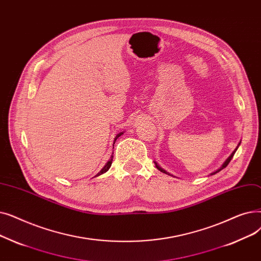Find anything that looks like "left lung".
<instances>
[{
    "mask_svg": "<svg viewBox=\"0 0 261 261\" xmlns=\"http://www.w3.org/2000/svg\"><path fill=\"white\" fill-rule=\"evenodd\" d=\"M239 144H240V143H239ZM237 148H238V147H237ZM237 148H236V150H234V151H233V152H232V154H231V155H230V156H229V157H228V158H227V159H226V161H225V163H224V164H223V166H222V167H221V168H220V169H219V170H217V171H216V172H214V173H212V175H214V174H216V173H218V172H219V171H221V170H223V169H224V168H225V167H227V165H228V164H229V163H230V160H231V158H232V157H233V155H234V153H236V151H237ZM155 164H156V163H155ZM156 167H157V169H158V170H159V171H160V172H163V173H166V174H168V172H166V171H165V170H164V169H161V168H160V167H159V166H157V164H156ZM169 175H170V174H169Z\"/></svg>",
    "mask_w": 261,
    "mask_h": 261,
    "instance_id": "obj_1",
    "label": "left lung"
}]
</instances>
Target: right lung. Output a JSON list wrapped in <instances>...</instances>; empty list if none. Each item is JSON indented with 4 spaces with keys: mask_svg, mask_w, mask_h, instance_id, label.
I'll return each mask as SVG.
<instances>
[{
    "mask_svg": "<svg viewBox=\"0 0 261 261\" xmlns=\"http://www.w3.org/2000/svg\"><path fill=\"white\" fill-rule=\"evenodd\" d=\"M121 135H122V133H120V134H118V135H117V137L115 138V141H116V140H117V139H118V138L120 137V136H121ZM111 164H113V157H111V159H109V161H108V163L106 164V166H105V167H104V168L102 169V171H101L100 173H98V174H97L96 176H98V175H101V174H103V173L107 172V171L109 170V168H110Z\"/></svg>",
    "mask_w": 261,
    "mask_h": 261,
    "instance_id": "1",
    "label": "right lung"
}]
</instances>
